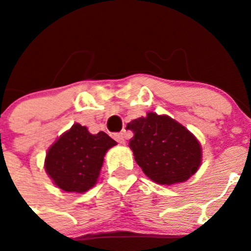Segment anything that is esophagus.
Returning <instances> with one entry per match:
<instances>
[{"label":"esophagus","mask_w":251,"mask_h":251,"mask_svg":"<svg viewBox=\"0 0 251 251\" xmlns=\"http://www.w3.org/2000/svg\"><path fill=\"white\" fill-rule=\"evenodd\" d=\"M113 138L118 143L120 144H125V138H124V133L123 132H118V133H114Z\"/></svg>","instance_id":"esophagus-1"}]
</instances>
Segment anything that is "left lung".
Wrapping results in <instances>:
<instances>
[{
	"mask_svg": "<svg viewBox=\"0 0 251 251\" xmlns=\"http://www.w3.org/2000/svg\"><path fill=\"white\" fill-rule=\"evenodd\" d=\"M136 163L144 175L158 184L184 182L201 164L199 141L183 125L168 115L148 113L127 124Z\"/></svg>",
	"mask_w": 251,
	"mask_h": 251,
	"instance_id": "1",
	"label": "left lung"
}]
</instances>
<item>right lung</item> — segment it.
Segmentation results:
<instances>
[{
	"label": "right lung",
	"mask_w": 251,
	"mask_h": 251,
	"mask_svg": "<svg viewBox=\"0 0 251 251\" xmlns=\"http://www.w3.org/2000/svg\"><path fill=\"white\" fill-rule=\"evenodd\" d=\"M115 144L103 131L92 135L74 124L50 147L45 170L58 188L83 193L97 183L105 153Z\"/></svg>",
	"instance_id": "add662e5"
}]
</instances>
